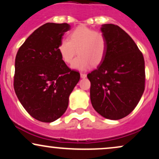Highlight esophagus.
Here are the masks:
<instances>
[{"mask_svg": "<svg viewBox=\"0 0 159 159\" xmlns=\"http://www.w3.org/2000/svg\"><path fill=\"white\" fill-rule=\"evenodd\" d=\"M80 75H81V78H85L86 77H87V75H86L85 73H81L80 74Z\"/></svg>", "mask_w": 159, "mask_h": 159, "instance_id": "esophagus-1", "label": "esophagus"}]
</instances>
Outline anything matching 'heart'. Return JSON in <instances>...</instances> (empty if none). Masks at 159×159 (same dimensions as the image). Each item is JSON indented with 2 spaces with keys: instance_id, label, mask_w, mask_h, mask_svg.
Listing matches in <instances>:
<instances>
[{
  "instance_id": "heart-1",
  "label": "heart",
  "mask_w": 159,
  "mask_h": 159,
  "mask_svg": "<svg viewBox=\"0 0 159 159\" xmlns=\"http://www.w3.org/2000/svg\"><path fill=\"white\" fill-rule=\"evenodd\" d=\"M107 43L102 33L95 31L90 27L81 25L70 33L69 39H63L58 45V52L64 63L69 64L78 53V56L72 67L78 70H86L97 66L106 55Z\"/></svg>"
}]
</instances>
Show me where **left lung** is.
<instances>
[{"label": "left lung", "instance_id": "left-lung-1", "mask_svg": "<svg viewBox=\"0 0 159 159\" xmlns=\"http://www.w3.org/2000/svg\"><path fill=\"white\" fill-rule=\"evenodd\" d=\"M107 39L106 55L87 75L93 107L103 117H125L139 102L145 87L143 56L131 36L119 26L102 25Z\"/></svg>", "mask_w": 159, "mask_h": 159}]
</instances>
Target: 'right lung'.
I'll list each match as a JSON object with an SVG mask.
<instances>
[{"instance_id": "obj_1", "label": "right lung", "mask_w": 159, "mask_h": 159, "mask_svg": "<svg viewBox=\"0 0 159 159\" xmlns=\"http://www.w3.org/2000/svg\"><path fill=\"white\" fill-rule=\"evenodd\" d=\"M67 23H46L34 30L16 57L14 90L34 119L55 121L65 113L69 95L80 80L61 59L57 48L70 30Z\"/></svg>"}]
</instances>
